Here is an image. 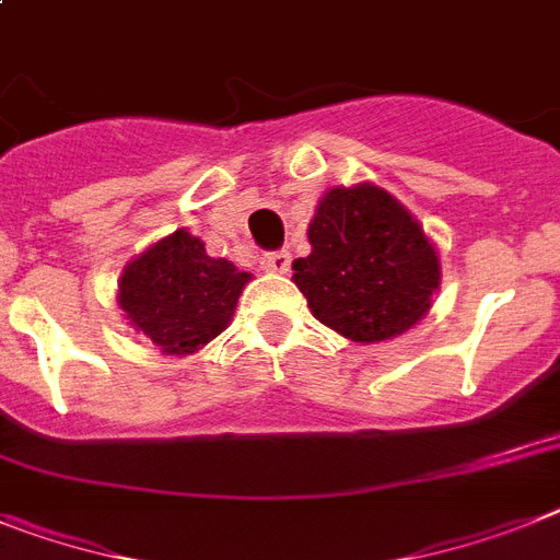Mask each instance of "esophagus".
<instances>
[{"instance_id": "obj_1", "label": "esophagus", "mask_w": 560, "mask_h": 560, "mask_svg": "<svg viewBox=\"0 0 560 560\" xmlns=\"http://www.w3.org/2000/svg\"><path fill=\"white\" fill-rule=\"evenodd\" d=\"M261 267L270 272H288L290 270V253L288 250H270L261 256Z\"/></svg>"}]
</instances>
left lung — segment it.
Listing matches in <instances>:
<instances>
[{
	"label": "left lung",
	"mask_w": 560,
	"mask_h": 560,
	"mask_svg": "<svg viewBox=\"0 0 560 560\" xmlns=\"http://www.w3.org/2000/svg\"><path fill=\"white\" fill-rule=\"evenodd\" d=\"M293 261V281L313 316L352 341H384L410 330L439 288V253L421 224L375 185L332 187Z\"/></svg>",
	"instance_id": "obj_1"
}]
</instances>
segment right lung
<instances>
[{
    "mask_svg": "<svg viewBox=\"0 0 560 560\" xmlns=\"http://www.w3.org/2000/svg\"><path fill=\"white\" fill-rule=\"evenodd\" d=\"M247 281V272L210 258L199 238L176 230L125 267L119 307L159 350L185 355L228 327Z\"/></svg>",
    "mask_w": 560,
    "mask_h": 560,
    "instance_id": "obj_1",
    "label": "right lung"
}]
</instances>
